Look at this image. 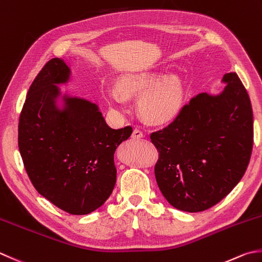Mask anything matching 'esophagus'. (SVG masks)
<instances>
[{"instance_id": "esophagus-1", "label": "esophagus", "mask_w": 262, "mask_h": 262, "mask_svg": "<svg viewBox=\"0 0 262 262\" xmlns=\"http://www.w3.org/2000/svg\"><path fill=\"white\" fill-rule=\"evenodd\" d=\"M144 137V133H142V131L141 130H139V129H136L133 130V132H132V138L133 139H140V138H142Z\"/></svg>"}]
</instances>
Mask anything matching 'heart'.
I'll list each match as a JSON object with an SVG mask.
<instances>
[{"instance_id":"1","label":"heart","mask_w":262,"mask_h":262,"mask_svg":"<svg viewBox=\"0 0 262 262\" xmlns=\"http://www.w3.org/2000/svg\"><path fill=\"white\" fill-rule=\"evenodd\" d=\"M160 80L161 76L156 74H138L129 76L121 82L120 91H108L107 100L116 110L124 111V97L122 94L125 97L136 96L150 88L151 90L146 92L140 99L141 114L151 122L167 121L180 111L184 90L179 78L170 77L157 86Z\"/></svg>"}]
</instances>
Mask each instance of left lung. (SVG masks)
I'll return each instance as SVG.
<instances>
[{
	"instance_id": "left-lung-1",
	"label": "left lung",
	"mask_w": 262,
	"mask_h": 262,
	"mask_svg": "<svg viewBox=\"0 0 262 262\" xmlns=\"http://www.w3.org/2000/svg\"><path fill=\"white\" fill-rule=\"evenodd\" d=\"M219 96L199 93L169 125L152 132L154 171L163 196L176 209L208 210L244 176L253 148V113L236 73L225 74Z\"/></svg>"
}]
</instances>
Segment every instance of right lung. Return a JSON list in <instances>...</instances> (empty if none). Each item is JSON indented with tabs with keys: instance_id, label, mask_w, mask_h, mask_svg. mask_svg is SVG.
<instances>
[{
	"instance_id": "1",
	"label": "right lung",
	"mask_w": 262,
	"mask_h": 262,
	"mask_svg": "<svg viewBox=\"0 0 262 262\" xmlns=\"http://www.w3.org/2000/svg\"><path fill=\"white\" fill-rule=\"evenodd\" d=\"M70 70L53 58L34 78L19 116L18 147L39 194L70 214H89L105 203L116 182L114 152L132 127L112 129L95 103L71 98L60 113L56 84Z\"/></svg>"
}]
</instances>
